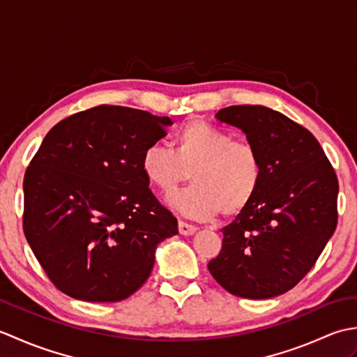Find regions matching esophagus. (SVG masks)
<instances>
[{
  "instance_id": "obj_1",
  "label": "esophagus",
  "mask_w": 357,
  "mask_h": 357,
  "mask_svg": "<svg viewBox=\"0 0 357 357\" xmlns=\"http://www.w3.org/2000/svg\"><path fill=\"white\" fill-rule=\"evenodd\" d=\"M178 227H179V233L184 234V236H192V234L196 233V227L192 224H187L184 221H179Z\"/></svg>"
}]
</instances>
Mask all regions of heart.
<instances>
[{
	"label": "heart",
	"mask_w": 357,
	"mask_h": 357,
	"mask_svg": "<svg viewBox=\"0 0 357 357\" xmlns=\"http://www.w3.org/2000/svg\"><path fill=\"white\" fill-rule=\"evenodd\" d=\"M141 172L147 183L169 196L192 172L194 185L169 198L181 215L207 221L222 211L236 216L259 190L262 162L248 142L234 141L229 132L195 119L183 126L174 138V150L151 144L142 151Z\"/></svg>",
	"instance_id": "obj_1"
}]
</instances>
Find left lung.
I'll return each mask as SVG.
<instances>
[{
  "label": "left lung",
  "mask_w": 357,
  "mask_h": 357,
  "mask_svg": "<svg viewBox=\"0 0 357 357\" xmlns=\"http://www.w3.org/2000/svg\"><path fill=\"white\" fill-rule=\"evenodd\" d=\"M216 118L238 127L262 162L255 199L221 230L208 270L227 291L268 299L312 270L337 224L336 173L307 128L264 105H230Z\"/></svg>",
  "instance_id": "obj_1"
}]
</instances>
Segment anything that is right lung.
<instances>
[{
  "label": "right lung",
  "mask_w": 357,
  "mask_h": 357,
  "mask_svg": "<svg viewBox=\"0 0 357 357\" xmlns=\"http://www.w3.org/2000/svg\"><path fill=\"white\" fill-rule=\"evenodd\" d=\"M169 116L98 105L45 135L24 176V234L50 280L73 299L118 302L146 282L178 221L151 193L142 151Z\"/></svg>",
  "instance_id": "obj_1"
}]
</instances>
